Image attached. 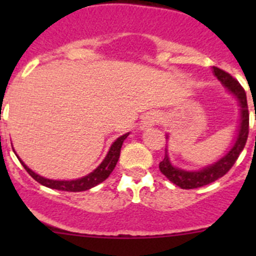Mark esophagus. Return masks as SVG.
I'll list each match as a JSON object with an SVG mask.
<instances>
[{
    "instance_id": "esophagus-1",
    "label": "esophagus",
    "mask_w": 256,
    "mask_h": 256,
    "mask_svg": "<svg viewBox=\"0 0 256 256\" xmlns=\"http://www.w3.org/2000/svg\"><path fill=\"white\" fill-rule=\"evenodd\" d=\"M157 120H158V115H157L156 112L147 114V115L144 118L142 126L144 128H151V126H154V124L157 122Z\"/></svg>"
}]
</instances>
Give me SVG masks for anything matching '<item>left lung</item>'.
<instances>
[{
    "instance_id": "obj_1",
    "label": "left lung",
    "mask_w": 256,
    "mask_h": 256,
    "mask_svg": "<svg viewBox=\"0 0 256 256\" xmlns=\"http://www.w3.org/2000/svg\"><path fill=\"white\" fill-rule=\"evenodd\" d=\"M214 76L218 78L219 82L238 99L240 105V126L238 138H236V144L232 147L230 151L222 157L216 164L207 166L200 171H184L174 167L168 158V154H164V158L160 162V171L164 174L172 183L183 188V190H193V188L203 187V186L209 184L214 182L218 178L223 177L224 174H228L229 170L233 167L236 161L238 160L240 152L245 147L246 144L248 135H249V110H248L246 94L242 89V85L236 79L229 73L224 72L223 69H219L213 66Z\"/></svg>"
}]
</instances>
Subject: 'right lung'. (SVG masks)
<instances>
[{
    "instance_id": "add662e5",
    "label": "right lung",
    "mask_w": 256,
    "mask_h": 256,
    "mask_svg": "<svg viewBox=\"0 0 256 256\" xmlns=\"http://www.w3.org/2000/svg\"><path fill=\"white\" fill-rule=\"evenodd\" d=\"M128 136V132L125 134V135L120 136L118 140H115V142L112 144L109 152H108L106 157L104 158V161L98 166L96 170L89 174L88 176H84L82 178H78V180H48V178H44L40 174H34L32 170L28 168L24 164H23L22 160L17 156V158L20 160V162L22 164V166L24 167L26 171L30 174V176L34 178L38 183L46 186V187L52 188V190H66V192H82V190H88L90 188L95 187L99 183L104 182L108 177L110 176V174L115 168L116 164L118 161V157H120V151L121 146H122L124 140Z\"/></svg>"
}]
</instances>
